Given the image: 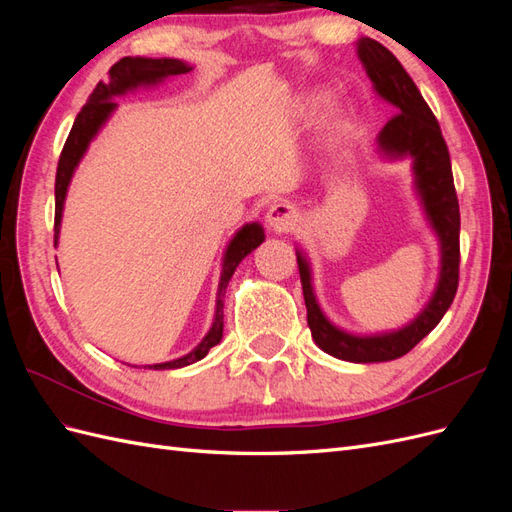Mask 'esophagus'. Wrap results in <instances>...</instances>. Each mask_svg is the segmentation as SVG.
I'll return each mask as SVG.
<instances>
[{
  "label": "esophagus",
  "instance_id": "34e87169",
  "mask_svg": "<svg viewBox=\"0 0 512 512\" xmlns=\"http://www.w3.org/2000/svg\"><path fill=\"white\" fill-rule=\"evenodd\" d=\"M267 222L275 232H290L299 222V211L290 203H275L267 211Z\"/></svg>",
  "mask_w": 512,
  "mask_h": 512
}]
</instances>
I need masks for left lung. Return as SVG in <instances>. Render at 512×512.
I'll return each mask as SVG.
<instances>
[{
	"mask_svg": "<svg viewBox=\"0 0 512 512\" xmlns=\"http://www.w3.org/2000/svg\"><path fill=\"white\" fill-rule=\"evenodd\" d=\"M359 57L374 81L378 94L397 106V113L386 121L378 143L389 156L414 158L416 188L423 196L429 220L436 228L442 243V271L436 294L423 309V314L406 329L374 335L356 337L335 329L324 318L316 303L312 290V277L305 258L297 252L299 275L303 284V299L307 307V324L314 342L335 359L350 363H380L393 361L408 354L425 335H429L436 324L451 307L459 286V200L455 192L451 156L440 132V123L431 113L429 104L421 91L410 79V74L399 64L397 57L380 42L363 38L359 40Z\"/></svg>",
	"mask_w": 512,
	"mask_h": 512,
	"instance_id": "obj_1",
	"label": "left lung"
}]
</instances>
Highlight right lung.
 <instances>
[{"label":"right lung","instance_id":"add662e5","mask_svg":"<svg viewBox=\"0 0 512 512\" xmlns=\"http://www.w3.org/2000/svg\"><path fill=\"white\" fill-rule=\"evenodd\" d=\"M188 68L179 59H147V57H123L117 64L108 70V79L96 85L94 94L89 96V102L81 108V113L76 115L74 126L66 138V145L61 149L59 164H57V177H55V243L59 235V222H61V209H64V198L70 177L74 173L76 164L83 158V153L89 145L91 138L96 136L106 117L111 115L115 108V102L111 100L117 94H123L132 87L138 85H151L158 83L160 79H166V76H177L190 72ZM265 241V232H262V226L258 224H247L243 226L235 239L230 241L226 256H224V267H222V277H220V288H218V307H215V320L213 327L207 333V337L200 342L190 354L181 356L177 361H168L160 365H149V369H177L185 367L190 363H196L200 359H205L207 352L220 344L222 331H224V292L228 286V280L235 273L239 262L250 254L252 250Z\"/></svg>","mask_w":512,"mask_h":512}]
</instances>
